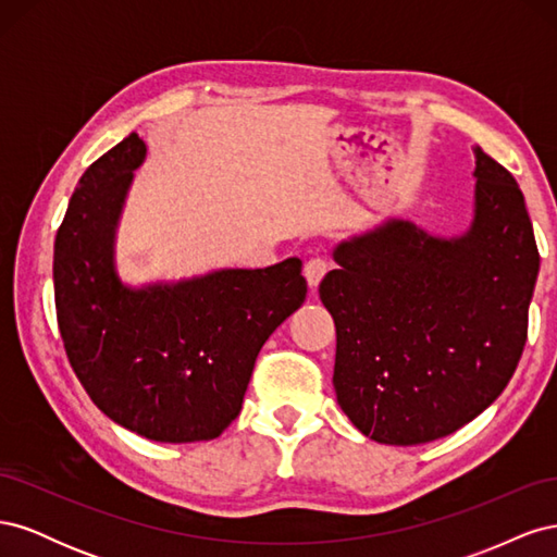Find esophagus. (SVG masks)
<instances>
[{
  "label": "esophagus",
  "instance_id": "34e87169",
  "mask_svg": "<svg viewBox=\"0 0 557 557\" xmlns=\"http://www.w3.org/2000/svg\"><path fill=\"white\" fill-rule=\"evenodd\" d=\"M327 269H330V264L325 258H311L305 264V276H307L309 288H318L320 281H323V276L327 274Z\"/></svg>",
  "mask_w": 557,
  "mask_h": 557
}]
</instances>
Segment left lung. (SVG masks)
I'll return each mask as SVG.
<instances>
[{"instance_id": "obj_1", "label": "left lung", "mask_w": 557, "mask_h": 557, "mask_svg": "<svg viewBox=\"0 0 557 557\" xmlns=\"http://www.w3.org/2000/svg\"><path fill=\"white\" fill-rule=\"evenodd\" d=\"M474 221L455 239L391 218L334 248L320 283L334 318L336 401L364 436L416 446L502 395L528 342L539 274L516 178L476 148Z\"/></svg>"}]
</instances>
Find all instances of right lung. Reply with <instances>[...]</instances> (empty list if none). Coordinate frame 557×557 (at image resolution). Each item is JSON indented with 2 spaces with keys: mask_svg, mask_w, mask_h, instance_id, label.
<instances>
[{
  "mask_svg": "<svg viewBox=\"0 0 557 557\" xmlns=\"http://www.w3.org/2000/svg\"><path fill=\"white\" fill-rule=\"evenodd\" d=\"M129 134L81 176L55 237V311L66 358L113 423L164 444L209 442L242 411L262 344L307 297L297 258L127 288L113 239L134 170Z\"/></svg>",
  "mask_w": 557,
  "mask_h": 557,
  "instance_id": "add662e5",
  "label": "right lung"
}]
</instances>
